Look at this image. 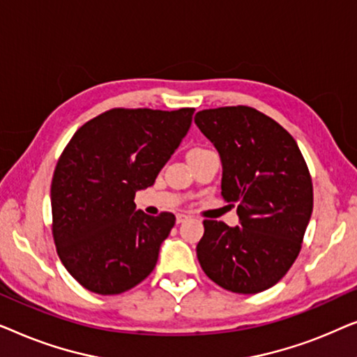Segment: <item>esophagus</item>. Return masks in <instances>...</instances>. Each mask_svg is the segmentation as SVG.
Returning <instances> with one entry per match:
<instances>
[{
  "mask_svg": "<svg viewBox=\"0 0 357 357\" xmlns=\"http://www.w3.org/2000/svg\"><path fill=\"white\" fill-rule=\"evenodd\" d=\"M187 219H188L187 214H183V213H178L177 216H175V222H177V224H182V222L187 221Z\"/></svg>",
  "mask_w": 357,
  "mask_h": 357,
  "instance_id": "esophagus-1",
  "label": "esophagus"
}]
</instances>
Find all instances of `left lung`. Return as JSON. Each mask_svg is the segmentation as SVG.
<instances>
[{
    "label": "left lung",
    "mask_w": 357,
    "mask_h": 357,
    "mask_svg": "<svg viewBox=\"0 0 357 357\" xmlns=\"http://www.w3.org/2000/svg\"><path fill=\"white\" fill-rule=\"evenodd\" d=\"M218 149L221 195L237 204L241 226L203 221L197 245L203 271L224 289L257 294L275 286L301 252L314 190L296 139L252 107H219L195 115Z\"/></svg>",
    "instance_id": "obj_1"
}]
</instances>
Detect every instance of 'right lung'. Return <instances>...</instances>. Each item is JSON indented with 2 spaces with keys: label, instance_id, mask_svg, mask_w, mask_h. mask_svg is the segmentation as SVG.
<instances>
[{
  "label": "right lung",
  "instance_id": "add662e5",
  "mask_svg": "<svg viewBox=\"0 0 357 357\" xmlns=\"http://www.w3.org/2000/svg\"><path fill=\"white\" fill-rule=\"evenodd\" d=\"M195 109H112L76 131L52 180L53 238L68 273L87 291L114 296L146 280L175 224L136 209L182 143Z\"/></svg>",
  "mask_w": 357,
  "mask_h": 357
}]
</instances>
